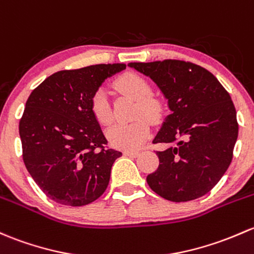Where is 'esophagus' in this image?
I'll return each instance as SVG.
<instances>
[{"label": "esophagus", "instance_id": "esophagus-1", "mask_svg": "<svg viewBox=\"0 0 254 254\" xmlns=\"http://www.w3.org/2000/svg\"><path fill=\"white\" fill-rule=\"evenodd\" d=\"M138 153H140L138 151H125L124 152L125 156H129V157H136V156H138Z\"/></svg>", "mask_w": 254, "mask_h": 254}]
</instances>
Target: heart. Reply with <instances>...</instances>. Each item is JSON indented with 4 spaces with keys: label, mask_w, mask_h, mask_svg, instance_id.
<instances>
[{
    "label": "heart",
    "mask_w": 254,
    "mask_h": 254,
    "mask_svg": "<svg viewBox=\"0 0 254 254\" xmlns=\"http://www.w3.org/2000/svg\"><path fill=\"white\" fill-rule=\"evenodd\" d=\"M114 89L122 96L135 101L132 118L129 124H116L107 131L109 141L124 149L140 147L149 135V122L156 123L162 118L164 106L162 100L152 95L151 84L136 73H125L114 80ZM91 111L95 118L103 125L111 124L113 111L103 90H97L91 97Z\"/></svg>",
    "instance_id": "heart-1"
}]
</instances>
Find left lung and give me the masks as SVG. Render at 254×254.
I'll return each instance as SVG.
<instances>
[{
    "instance_id": "1",
    "label": "left lung",
    "mask_w": 254,
    "mask_h": 254,
    "mask_svg": "<svg viewBox=\"0 0 254 254\" xmlns=\"http://www.w3.org/2000/svg\"><path fill=\"white\" fill-rule=\"evenodd\" d=\"M153 80L168 100L170 114L153 143L159 165L147 175L157 194L188 202L208 193L233 161L239 135L236 109L229 92L210 71L179 60L129 63Z\"/></svg>"
}]
</instances>
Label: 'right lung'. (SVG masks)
<instances>
[{"label": "right lung", "mask_w": 254, "mask_h": 254, "mask_svg": "<svg viewBox=\"0 0 254 254\" xmlns=\"http://www.w3.org/2000/svg\"><path fill=\"white\" fill-rule=\"evenodd\" d=\"M125 68L114 63L60 70L29 96L19 120L21 156L52 201L80 207L106 191L122 152L108 146L92 114L91 97L105 79Z\"/></svg>", "instance_id": "1"}]
</instances>
